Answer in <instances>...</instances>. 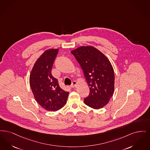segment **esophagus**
Here are the masks:
<instances>
[{
    "mask_svg": "<svg viewBox=\"0 0 150 150\" xmlns=\"http://www.w3.org/2000/svg\"><path fill=\"white\" fill-rule=\"evenodd\" d=\"M77 85V82L74 81H73V82H72V85L71 86V87L72 88H74V87H76Z\"/></svg>",
    "mask_w": 150,
    "mask_h": 150,
    "instance_id": "obj_1",
    "label": "esophagus"
}]
</instances>
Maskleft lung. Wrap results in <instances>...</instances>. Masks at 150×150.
<instances>
[{"label": "left lung", "instance_id": "8db88e82", "mask_svg": "<svg viewBox=\"0 0 150 150\" xmlns=\"http://www.w3.org/2000/svg\"><path fill=\"white\" fill-rule=\"evenodd\" d=\"M71 53L81 65L90 87L85 104L95 109L103 108L114 91V72L110 62L93 46L79 47Z\"/></svg>", "mask_w": 150, "mask_h": 150}]
</instances>
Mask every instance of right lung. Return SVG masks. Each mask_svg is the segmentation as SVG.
<instances>
[{"instance_id":"right-lung-1","label":"right lung","mask_w":150,"mask_h":150,"mask_svg":"<svg viewBox=\"0 0 150 150\" xmlns=\"http://www.w3.org/2000/svg\"><path fill=\"white\" fill-rule=\"evenodd\" d=\"M58 52V49L44 52L35 63L30 76V85L35 100L42 108L50 111L62 108L69 93L60 87L58 79L52 74Z\"/></svg>"}]
</instances>
